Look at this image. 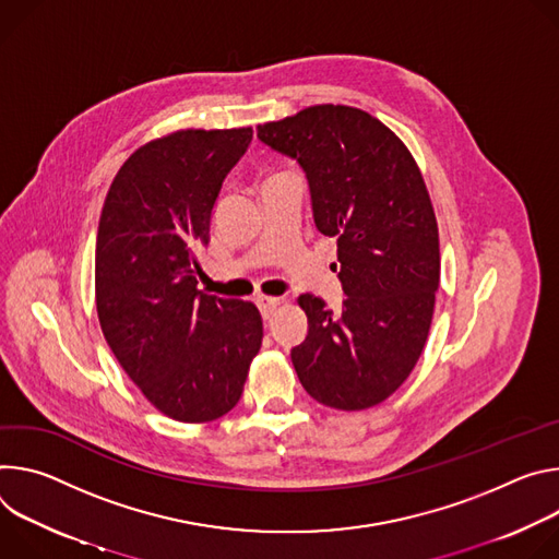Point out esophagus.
<instances>
[{
  "mask_svg": "<svg viewBox=\"0 0 559 559\" xmlns=\"http://www.w3.org/2000/svg\"><path fill=\"white\" fill-rule=\"evenodd\" d=\"M280 297H266V295H260L258 297V306H260V311H262V316H264V320H269L273 313H275V308L280 306Z\"/></svg>",
  "mask_w": 559,
  "mask_h": 559,
  "instance_id": "1",
  "label": "esophagus"
}]
</instances>
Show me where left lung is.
<instances>
[{"mask_svg": "<svg viewBox=\"0 0 559 559\" xmlns=\"http://www.w3.org/2000/svg\"><path fill=\"white\" fill-rule=\"evenodd\" d=\"M299 162L320 233L337 237L340 311L299 295L306 340L290 350L306 393L364 411L391 397L415 368L440 286V235L424 177L404 142L366 110L318 104L258 127Z\"/></svg>", "mask_w": 559, "mask_h": 559, "instance_id": "1", "label": "left lung"}]
</instances>
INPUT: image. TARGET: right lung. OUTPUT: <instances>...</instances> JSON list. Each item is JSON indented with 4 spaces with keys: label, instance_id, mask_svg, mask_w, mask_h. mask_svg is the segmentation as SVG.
Masks as SVG:
<instances>
[{
    "label": "right lung",
    "instance_id": "right-lung-1",
    "mask_svg": "<svg viewBox=\"0 0 559 559\" xmlns=\"http://www.w3.org/2000/svg\"><path fill=\"white\" fill-rule=\"evenodd\" d=\"M253 129H183L117 170L97 230L95 301L127 376L164 415L213 421L241 397L264 326L253 301L198 288V253L226 173Z\"/></svg>",
    "mask_w": 559,
    "mask_h": 559
}]
</instances>
